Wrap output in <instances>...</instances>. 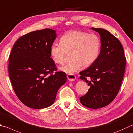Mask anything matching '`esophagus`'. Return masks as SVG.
<instances>
[{
    "label": "esophagus",
    "mask_w": 133,
    "mask_h": 133,
    "mask_svg": "<svg viewBox=\"0 0 133 133\" xmlns=\"http://www.w3.org/2000/svg\"><path fill=\"white\" fill-rule=\"evenodd\" d=\"M67 77L68 79H69V81H73L76 78V76L74 74H67Z\"/></svg>",
    "instance_id": "34e87169"
}]
</instances>
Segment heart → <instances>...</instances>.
Segmentation results:
<instances>
[{"mask_svg":"<svg viewBox=\"0 0 133 133\" xmlns=\"http://www.w3.org/2000/svg\"><path fill=\"white\" fill-rule=\"evenodd\" d=\"M101 49V41L95 34L81 31H71L60 38V43H52L50 54L56 64H63L68 54H72L73 61L60 67V70L73 74L83 68L89 67L98 59Z\"/></svg>","mask_w":133,"mask_h":133,"instance_id":"heart-1","label":"heart"}]
</instances>
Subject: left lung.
<instances>
[{
    "label": "left lung",
    "instance_id": "1",
    "mask_svg": "<svg viewBox=\"0 0 133 133\" xmlns=\"http://www.w3.org/2000/svg\"><path fill=\"white\" fill-rule=\"evenodd\" d=\"M101 36V49L98 59L79 77L90 87L81 103L91 109H98L109 104L117 96L123 78L126 59L119 40L108 31L91 28Z\"/></svg>",
    "mask_w": 133,
    "mask_h": 133
}]
</instances>
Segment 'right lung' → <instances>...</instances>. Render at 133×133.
Returning <instances> with one entry per match:
<instances>
[{"instance_id": "obj_1", "label": "right lung", "mask_w": 133, "mask_h": 133, "mask_svg": "<svg viewBox=\"0 0 133 133\" xmlns=\"http://www.w3.org/2000/svg\"><path fill=\"white\" fill-rule=\"evenodd\" d=\"M56 38V31L49 28L32 31L18 38L12 48L10 79L17 96L26 107L35 109L50 107L66 82V74L57 71L50 57V48Z\"/></svg>"}]
</instances>
